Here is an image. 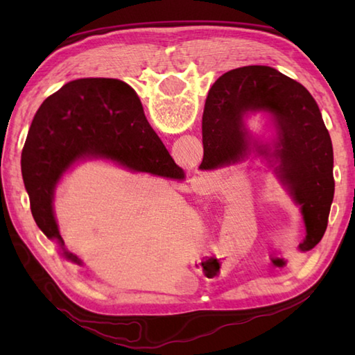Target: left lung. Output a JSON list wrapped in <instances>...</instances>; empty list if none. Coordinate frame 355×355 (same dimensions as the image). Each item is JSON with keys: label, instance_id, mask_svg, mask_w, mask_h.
<instances>
[{"label": "left lung", "instance_id": "obj_1", "mask_svg": "<svg viewBox=\"0 0 355 355\" xmlns=\"http://www.w3.org/2000/svg\"><path fill=\"white\" fill-rule=\"evenodd\" d=\"M202 114L201 171L238 164L259 157L299 206L305 224L300 252L320 243L334 198V155L329 132L308 89L266 65H248L218 78ZM137 108L141 102L137 97ZM261 112L269 117L272 139L248 131L246 119Z\"/></svg>", "mask_w": 355, "mask_h": 355}]
</instances>
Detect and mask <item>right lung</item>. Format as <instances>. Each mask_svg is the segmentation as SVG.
I'll return each mask as SVG.
<instances>
[{
    "instance_id": "1",
    "label": "right lung",
    "mask_w": 355,
    "mask_h": 355,
    "mask_svg": "<svg viewBox=\"0 0 355 355\" xmlns=\"http://www.w3.org/2000/svg\"><path fill=\"white\" fill-rule=\"evenodd\" d=\"M108 160L132 172L184 180L163 141L137 108V94L119 79L69 82L37 110L21 154V171L37 227L55 241L65 261L82 266L67 250L53 209L56 187L74 164Z\"/></svg>"
}]
</instances>
